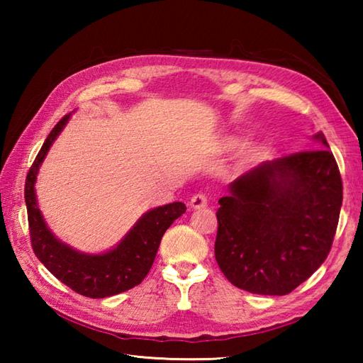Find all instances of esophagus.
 <instances>
[{
  "label": "esophagus",
  "instance_id": "obj_1",
  "mask_svg": "<svg viewBox=\"0 0 363 363\" xmlns=\"http://www.w3.org/2000/svg\"><path fill=\"white\" fill-rule=\"evenodd\" d=\"M206 205H208V199L205 194H196L190 199V206H192L194 210H201V208H205Z\"/></svg>",
  "mask_w": 363,
  "mask_h": 363
}]
</instances>
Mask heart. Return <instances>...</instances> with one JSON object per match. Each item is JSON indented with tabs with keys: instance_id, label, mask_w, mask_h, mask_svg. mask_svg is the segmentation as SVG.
Masks as SVG:
<instances>
[{
	"instance_id": "1",
	"label": "heart",
	"mask_w": 363,
	"mask_h": 363,
	"mask_svg": "<svg viewBox=\"0 0 363 363\" xmlns=\"http://www.w3.org/2000/svg\"><path fill=\"white\" fill-rule=\"evenodd\" d=\"M237 145H238V140H237V139H233V138H229V139H227L225 143H224V147H225L227 150H232V149H235Z\"/></svg>"
}]
</instances>
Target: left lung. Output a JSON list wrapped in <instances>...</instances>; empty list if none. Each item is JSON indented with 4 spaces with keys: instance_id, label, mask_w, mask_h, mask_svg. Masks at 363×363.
Segmentation results:
<instances>
[{
    "instance_id": "1",
    "label": "left lung",
    "mask_w": 363,
    "mask_h": 363,
    "mask_svg": "<svg viewBox=\"0 0 363 363\" xmlns=\"http://www.w3.org/2000/svg\"><path fill=\"white\" fill-rule=\"evenodd\" d=\"M312 140L317 149L261 163L219 199L214 256L245 291L284 296L327 259L342 182L323 133Z\"/></svg>"
}]
</instances>
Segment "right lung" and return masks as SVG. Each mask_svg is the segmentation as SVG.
<instances>
[{
  "instance_id": "obj_1",
  "label": "right lung",
  "mask_w": 363,
  "mask_h": 363,
  "mask_svg": "<svg viewBox=\"0 0 363 363\" xmlns=\"http://www.w3.org/2000/svg\"><path fill=\"white\" fill-rule=\"evenodd\" d=\"M65 115L49 133L26 181V205L33 251L41 264L62 284L88 298H108L131 290L145 279L155 259L163 233L186 213L182 201L152 208L140 216L121 240L102 253H86L54 235L38 206L35 184L43 162L69 123Z\"/></svg>"
}]
</instances>
